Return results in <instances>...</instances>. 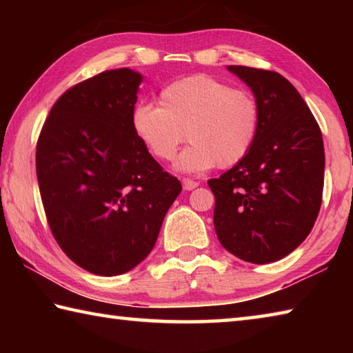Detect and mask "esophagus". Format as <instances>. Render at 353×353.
<instances>
[{"label": "esophagus", "mask_w": 353, "mask_h": 353, "mask_svg": "<svg viewBox=\"0 0 353 353\" xmlns=\"http://www.w3.org/2000/svg\"><path fill=\"white\" fill-rule=\"evenodd\" d=\"M182 185H183V190L190 191V190H194L196 187H198L199 182L191 181V179H182Z\"/></svg>", "instance_id": "1"}]
</instances>
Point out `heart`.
<instances>
[{"label":"heart","mask_w":353,"mask_h":353,"mask_svg":"<svg viewBox=\"0 0 353 353\" xmlns=\"http://www.w3.org/2000/svg\"><path fill=\"white\" fill-rule=\"evenodd\" d=\"M159 101L160 105L137 104L130 128L143 148L163 162L174 159L187 137L191 145L177 157V171L202 172L214 165L229 168L246 157L259 137V101L213 76L193 74L171 82Z\"/></svg>","instance_id":"b5f03b06"}]
</instances>
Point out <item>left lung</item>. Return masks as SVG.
Returning a JSON list of instances; mask_svg holds the SVG:
<instances>
[{"label": "left lung", "mask_w": 353, "mask_h": 353, "mask_svg": "<svg viewBox=\"0 0 353 353\" xmlns=\"http://www.w3.org/2000/svg\"><path fill=\"white\" fill-rule=\"evenodd\" d=\"M259 101L261 121L250 152L210 179L213 223L223 248L265 265L291 254L312 232L324 188L321 129L292 83L276 71L229 65Z\"/></svg>", "instance_id": "8db88e82"}]
</instances>
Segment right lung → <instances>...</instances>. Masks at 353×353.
<instances>
[{
    "mask_svg": "<svg viewBox=\"0 0 353 353\" xmlns=\"http://www.w3.org/2000/svg\"><path fill=\"white\" fill-rule=\"evenodd\" d=\"M143 76L103 71L56 101L35 166L48 224L62 250L97 276H119L146 259L182 191L130 128Z\"/></svg>",
    "mask_w": 353,
    "mask_h": 353,
    "instance_id": "obj_1",
    "label": "right lung"
}]
</instances>
